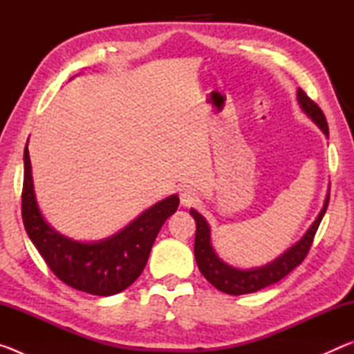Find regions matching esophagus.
I'll use <instances>...</instances> for the list:
<instances>
[{
    "label": "esophagus",
    "instance_id": "esophagus-1",
    "mask_svg": "<svg viewBox=\"0 0 354 354\" xmlns=\"http://www.w3.org/2000/svg\"><path fill=\"white\" fill-rule=\"evenodd\" d=\"M179 200H181L183 206H192L198 201V195L192 187H183L179 190Z\"/></svg>",
    "mask_w": 354,
    "mask_h": 354
}]
</instances>
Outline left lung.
<instances>
[{
  "mask_svg": "<svg viewBox=\"0 0 354 354\" xmlns=\"http://www.w3.org/2000/svg\"><path fill=\"white\" fill-rule=\"evenodd\" d=\"M297 100H298L299 107H301V111L306 113L310 120H313L328 139L329 137L328 123L320 107L317 106L314 101L301 91V88H298L297 91ZM328 203H329V192L326 194V198H325V203H323L320 214L317 215L314 223L309 226L306 234L299 239L297 243H293L290 248H287L283 254L277 257V259L266 263V266L253 267V268H237L234 266H230V263L225 262L223 259H220L218 254L215 253V250L212 247L211 226H209L206 218L203 217L198 211L190 209V215L194 217L196 223V232H195L196 266H198L203 277H205L209 283L215 287V289H218L220 292L230 293V295L253 293L263 289V287L278 283L279 279L287 277V274H289L293 268L298 267L299 263L303 262L304 257H306L310 245H313L315 232L319 230V225L323 218V215L326 212Z\"/></svg>",
  "mask_w": 354,
  "mask_h": 354,
  "instance_id": "obj_1",
  "label": "left lung"
}]
</instances>
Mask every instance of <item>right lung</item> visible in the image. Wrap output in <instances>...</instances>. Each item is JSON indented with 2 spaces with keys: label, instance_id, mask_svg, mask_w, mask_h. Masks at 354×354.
<instances>
[{
  "label": "right lung",
  "instance_id": "1",
  "mask_svg": "<svg viewBox=\"0 0 354 354\" xmlns=\"http://www.w3.org/2000/svg\"><path fill=\"white\" fill-rule=\"evenodd\" d=\"M178 205L179 196L170 195L115 234L92 242L75 241L56 231L40 212L26 143L21 194L25 230L53 273L76 290L111 297L128 289L140 277L159 230Z\"/></svg>",
  "mask_w": 354,
  "mask_h": 354
}]
</instances>
